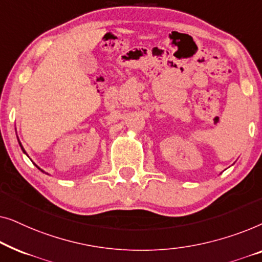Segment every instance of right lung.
Listing matches in <instances>:
<instances>
[{
  "label": "right lung",
  "instance_id": "obj_1",
  "mask_svg": "<svg viewBox=\"0 0 262 262\" xmlns=\"http://www.w3.org/2000/svg\"><path fill=\"white\" fill-rule=\"evenodd\" d=\"M17 141H19V138H17ZM19 144H20V146H21V150H23V151H24V154H26V155H27V152H26V151H25L24 146H23V144H21V143H20V141H19ZM35 167H37L39 170H41V171H42V173H45V171H44V170H42V169H40V168H39V167L37 166V164H35Z\"/></svg>",
  "mask_w": 262,
  "mask_h": 262
}]
</instances>
